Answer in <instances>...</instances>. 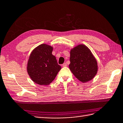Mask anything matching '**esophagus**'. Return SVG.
Segmentation results:
<instances>
[{
    "instance_id": "1",
    "label": "esophagus",
    "mask_w": 123,
    "mask_h": 123,
    "mask_svg": "<svg viewBox=\"0 0 123 123\" xmlns=\"http://www.w3.org/2000/svg\"><path fill=\"white\" fill-rule=\"evenodd\" d=\"M67 66V65L66 63H64L63 64H62V67H66Z\"/></svg>"
}]
</instances>
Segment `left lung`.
I'll list each match as a JSON object with an SVG mask.
<instances>
[{
	"label": "left lung",
	"instance_id": "left-lung-1",
	"mask_svg": "<svg viewBox=\"0 0 123 123\" xmlns=\"http://www.w3.org/2000/svg\"><path fill=\"white\" fill-rule=\"evenodd\" d=\"M69 68L79 81L86 83L92 80L98 70V62L91 50L85 45L79 44L70 50Z\"/></svg>",
	"mask_w": 123,
	"mask_h": 123
}]
</instances>
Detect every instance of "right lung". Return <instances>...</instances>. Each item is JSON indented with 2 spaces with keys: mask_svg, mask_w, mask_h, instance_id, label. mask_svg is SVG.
Returning a JSON list of instances; mask_svg holds the SVG:
<instances>
[{
  "mask_svg": "<svg viewBox=\"0 0 123 123\" xmlns=\"http://www.w3.org/2000/svg\"><path fill=\"white\" fill-rule=\"evenodd\" d=\"M53 47L43 44L31 52L27 62V73L33 82L40 85H48L56 77L61 70L54 55Z\"/></svg>",
  "mask_w": 123,
  "mask_h": 123,
  "instance_id": "1",
  "label": "right lung"
}]
</instances>
